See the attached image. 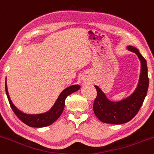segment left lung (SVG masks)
<instances>
[{
	"label": "left lung",
	"mask_w": 154,
	"mask_h": 154,
	"mask_svg": "<svg viewBox=\"0 0 154 154\" xmlns=\"http://www.w3.org/2000/svg\"><path fill=\"white\" fill-rule=\"evenodd\" d=\"M127 48L135 53L141 60V67L138 85L132 95L117 103L108 100L101 89L95 85L97 95L93 108L96 116L103 123L123 124L131 121L139 111L147 95L149 85L147 62L136 48L129 45Z\"/></svg>",
	"instance_id": "1"
}]
</instances>
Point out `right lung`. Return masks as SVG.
<instances>
[{"instance_id":"obj_1","label":"right lung","mask_w":154,"mask_h":154,"mask_svg":"<svg viewBox=\"0 0 154 154\" xmlns=\"http://www.w3.org/2000/svg\"><path fill=\"white\" fill-rule=\"evenodd\" d=\"M79 88H80V86L79 85H72V86L63 90L57 98V101L54 103L53 107L48 112L43 114H39V115H27L16 109V106L13 104L10 98V96H9L8 91H7V82L5 83L6 94H7L12 110L13 111L15 115L19 118V119L21 120L24 124L32 127H44L53 124L56 120H57V118L60 116L63 112L65 106V100L66 97L72 93L77 91L78 90H79Z\"/></svg>"}]
</instances>
